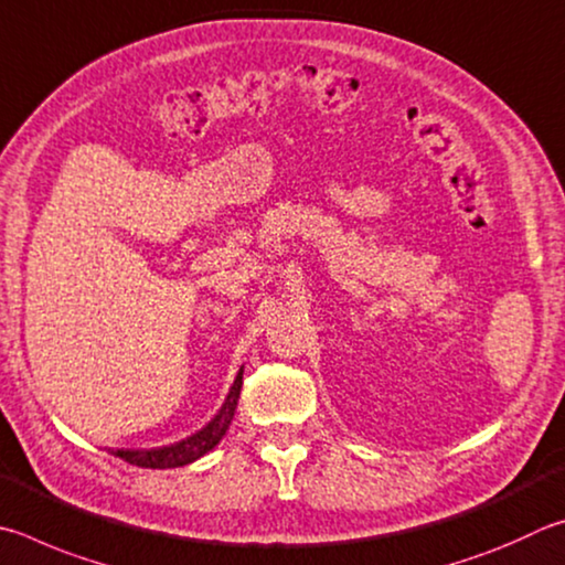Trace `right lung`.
I'll return each instance as SVG.
<instances>
[{
  "label": "right lung",
  "instance_id": "obj_1",
  "mask_svg": "<svg viewBox=\"0 0 565 565\" xmlns=\"http://www.w3.org/2000/svg\"><path fill=\"white\" fill-rule=\"evenodd\" d=\"M241 387H243V367L237 372L231 392L223 402V407L217 409L215 417L205 424L201 431H195L193 437H185L183 441H175L171 447H158V449H116L114 454L118 459L128 463H136V467L143 469H175L185 467L195 459H201L203 454L211 451L217 441L225 437L227 427L235 417L237 399H241Z\"/></svg>",
  "mask_w": 565,
  "mask_h": 565
}]
</instances>
